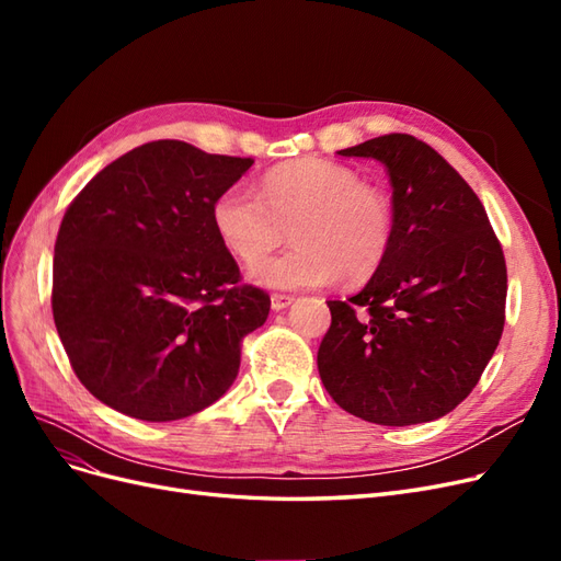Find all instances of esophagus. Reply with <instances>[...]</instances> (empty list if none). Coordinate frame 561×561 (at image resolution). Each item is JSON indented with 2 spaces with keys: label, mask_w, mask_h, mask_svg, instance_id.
Listing matches in <instances>:
<instances>
[{
  "label": "esophagus",
  "mask_w": 561,
  "mask_h": 561,
  "mask_svg": "<svg viewBox=\"0 0 561 561\" xmlns=\"http://www.w3.org/2000/svg\"><path fill=\"white\" fill-rule=\"evenodd\" d=\"M293 304H295V297H290V295H274V297H271V309H274V311L290 309Z\"/></svg>",
  "instance_id": "esophagus-1"
}]
</instances>
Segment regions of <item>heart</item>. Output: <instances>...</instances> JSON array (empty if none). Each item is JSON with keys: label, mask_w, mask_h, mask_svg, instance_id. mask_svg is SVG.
<instances>
[{"label": "heart", "mask_w": 561, "mask_h": 561, "mask_svg": "<svg viewBox=\"0 0 561 561\" xmlns=\"http://www.w3.org/2000/svg\"><path fill=\"white\" fill-rule=\"evenodd\" d=\"M213 225L236 260L253 264L294 229L296 248L252 266L274 290L369 278L393 245V206L348 165L307 159L264 175L260 194L231 184L213 203Z\"/></svg>", "instance_id": "heart-1"}]
</instances>
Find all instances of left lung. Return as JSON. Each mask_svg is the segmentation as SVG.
Instances as JSON below:
<instances>
[{"mask_svg": "<svg viewBox=\"0 0 561 561\" xmlns=\"http://www.w3.org/2000/svg\"><path fill=\"white\" fill-rule=\"evenodd\" d=\"M339 154L386 165L396 229L363 290L328 301L320 379L342 410L369 423L435 421L470 396L501 342V243L478 194L431 145L390 133Z\"/></svg>", "mask_w": 561, "mask_h": 561, "instance_id": "obj_1", "label": "left lung"}]
</instances>
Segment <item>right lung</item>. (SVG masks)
<instances>
[{"mask_svg": "<svg viewBox=\"0 0 561 561\" xmlns=\"http://www.w3.org/2000/svg\"><path fill=\"white\" fill-rule=\"evenodd\" d=\"M252 159L180 140L135 147L67 208L50 307L79 381L112 410L178 421L222 398L271 299L243 285L213 203Z\"/></svg>", "mask_w": 561, "mask_h": 561, "instance_id": "1", "label": "right lung"}]
</instances>
